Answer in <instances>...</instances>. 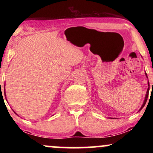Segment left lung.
Returning <instances> with one entry per match:
<instances>
[{
  "label": "left lung",
  "instance_id": "obj_1",
  "mask_svg": "<svg viewBox=\"0 0 153 153\" xmlns=\"http://www.w3.org/2000/svg\"><path fill=\"white\" fill-rule=\"evenodd\" d=\"M145 75H146V76L147 77V73H145ZM148 88H147V94H146V96H145V101H144V103H143V106H142V107H141V108H140V111L142 109V108H143L144 106H145V103H146V102H147V98H148V94H149V90H150V84H149V82H148Z\"/></svg>",
  "mask_w": 153,
  "mask_h": 153
}]
</instances>
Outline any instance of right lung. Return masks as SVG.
Segmentation results:
<instances>
[{"label": "right lung", "instance_id": "right-lung-1", "mask_svg": "<svg viewBox=\"0 0 153 153\" xmlns=\"http://www.w3.org/2000/svg\"><path fill=\"white\" fill-rule=\"evenodd\" d=\"M4 93H5V92H4Z\"/></svg>", "mask_w": 153, "mask_h": 153}]
</instances>
